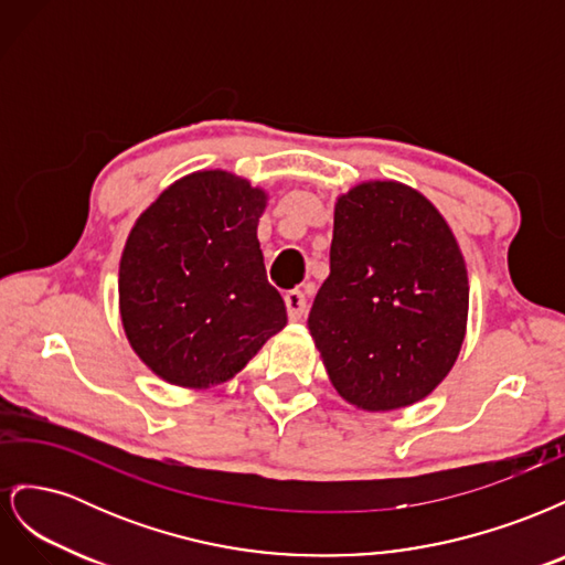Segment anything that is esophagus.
Here are the masks:
<instances>
[{
	"label": "esophagus",
	"instance_id": "esophagus-1",
	"mask_svg": "<svg viewBox=\"0 0 565 565\" xmlns=\"http://www.w3.org/2000/svg\"><path fill=\"white\" fill-rule=\"evenodd\" d=\"M285 306H287V316L289 320H301V316L306 313V297L299 289H289L285 295Z\"/></svg>",
	"mask_w": 565,
	"mask_h": 565
}]
</instances>
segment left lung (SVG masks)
<instances>
[{
    "mask_svg": "<svg viewBox=\"0 0 565 565\" xmlns=\"http://www.w3.org/2000/svg\"><path fill=\"white\" fill-rule=\"evenodd\" d=\"M467 316L465 256L429 200L398 181L337 198L309 330L341 398L365 413L419 403L452 370Z\"/></svg>",
    "mask_w": 565,
    "mask_h": 565,
    "instance_id": "1",
    "label": "left lung"
}]
</instances>
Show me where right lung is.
Instances as JSON below:
<instances>
[{
  "label": "right lung",
  "instance_id": "add662e5",
  "mask_svg": "<svg viewBox=\"0 0 565 565\" xmlns=\"http://www.w3.org/2000/svg\"><path fill=\"white\" fill-rule=\"evenodd\" d=\"M268 193L224 169L174 181L136 218L119 259V318L160 380H233L287 324L256 226Z\"/></svg>",
  "mask_w": 565,
  "mask_h": 565
}]
</instances>
